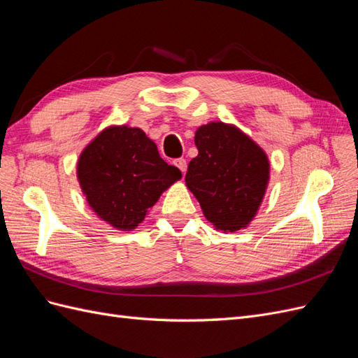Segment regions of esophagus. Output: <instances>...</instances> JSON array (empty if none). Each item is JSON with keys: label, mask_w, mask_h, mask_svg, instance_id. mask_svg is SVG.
<instances>
[{"label": "esophagus", "mask_w": 358, "mask_h": 358, "mask_svg": "<svg viewBox=\"0 0 358 358\" xmlns=\"http://www.w3.org/2000/svg\"><path fill=\"white\" fill-rule=\"evenodd\" d=\"M173 164H175L182 173L187 171V159L185 158H178V159L173 161Z\"/></svg>", "instance_id": "esophagus-1"}]
</instances>
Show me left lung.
I'll return each mask as SVG.
<instances>
[{
  "mask_svg": "<svg viewBox=\"0 0 358 358\" xmlns=\"http://www.w3.org/2000/svg\"><path fill=\"white\" fill-rule=\"evenodd\" d=\"M199 155L185 182L199 200L206 220L222 231H237L252 221L268 182L264 150L241 129L222 122L196 133Z\"/></svg>",
  "mask_w": 358,
  "mask_h": 358,
  "instance_id": "1",
  "label": "left lung"
}]
</instances>
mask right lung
Returning <instances> with one entry per match:
<instances>
[{
  "label": "right lung",
  "instance_id": "1",
  "mask_svg": "<svg viewBox=\"0 0 358 358\" xmlns=\"http://www.w3.org/2000/svg\"><path fill=\"white\" fill-rule=\"evenodd\" d=\"M80 188L92 210L115 229L129 231L173 182L182 178L140 128L109 127L83 149Z\"/></svg>",
  "mask_w": 358,
  "mask_h": 358
}]
</instances>
